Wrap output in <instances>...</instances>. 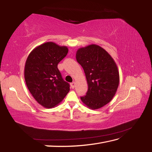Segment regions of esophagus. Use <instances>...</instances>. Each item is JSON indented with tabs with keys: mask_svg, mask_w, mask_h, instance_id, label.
<instances>
[{
	"mask_svg": "<svg viewBox=\"0 0 152 152\" xmlns=\"http://www.w3.org/2000/svg\"><path fill=\"white\" fill-rule=\"evenodd\" d=\"M70 86H71V88H72V89H74V88H75V86H76V82H72L70 83Z\"/></svg>",
	"mask_w": 152,
	"mask_h": 152,
	"instance_id": "1",
	"label": "esophagus"
}]
</instances>
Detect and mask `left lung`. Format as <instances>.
Listing matches in <instances>:
<instances>
[{"label": "left lung", "instance_id": "obj_1", "mask_svg": "<svg viewBox=\"0 0 152 152\" xmlns=\"http://www.w3.org/2000/svg\"><path fill=\"white\" fill-rule=\"evenodd\" d=\"M76 58L84 70L88 85L86 95L80 99L90 109L102 108L117 91L119 82L117 64L107 51L96 44L79 48Z\"/></svg>", "mask_w": 152, "mask_h": 152}]
</instances>
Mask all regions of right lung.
<instances>
[{
  "label": "right lung",
  "mask_w": 152,
  "mask_h": 152,
  "mask_svg": "<svg viewBox=\"0 0 152 152\" xmlns=\"http://www.w3.org/2000/svg\"><path fill=\"white\" fill-rule=\"evenodd\" d=\"M66 46L53 42L35 48L25 63L24 77L28 89L34 99L46 108L58 105L70 91L57 64L68 53Z\"/></svg>",
  "instance_id": "right-lung-1"
}]
</instances>
